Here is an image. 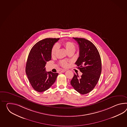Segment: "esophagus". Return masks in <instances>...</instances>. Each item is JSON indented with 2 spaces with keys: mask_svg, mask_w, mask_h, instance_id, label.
Returning a JSON list of instances; mask_svg holds the SVG:
<instances>
[{
  "mask_svg": "<svg viewBox=\"0 0 127 127\" xmlns=\"http://www.w3.org/2000/svg\"><path fill=\"white\" fill-rule=\"evenodd\" d=\"M66 71V70H62L61 71L62 72H64L65 71Z\"/></svg>",
  "mask_w": 127,
  "mask_h": 127,
  "instance_id": "esophagus-1",
  "label": "esophagus"
}]
</instances>
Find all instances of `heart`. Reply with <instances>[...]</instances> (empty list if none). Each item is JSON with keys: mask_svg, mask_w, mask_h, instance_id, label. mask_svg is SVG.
Listing matches in <instances>:
<instances>
[{"mask_svg": "<svg viewBox=\"0 0 127 127\" xmlns=\"http://www.w3.org/2000/svg\"><path fill=\"white\" fill-rule=\"evenodd\" d=\"M63 45L64 46L67 51L69 52L71 51H74L75 50V45L74 43L71 41H64L62 43ZM58 49V46L57 44L54 45L52 48L51 51V56L53 57L56 56V54ZM60 65L63 67H67L68 66V64L66 61H61L60 62Z\"/></svg>", "mask_w": 127, "mask_h": 127, "instance_id": "1", "label": "heart"}]
</instances>
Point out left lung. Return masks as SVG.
<instances>
[{
    "label": "left lung",
    "mask_w": 127,
    "mask_h": 127,
    "mask_svg": "<svg viewBox=\"0 0 127 127\" xmlns=\"http://www.w3.org/2000/svg\"><path fill=\"white\" fill-rule=\"evenodd\" d=\"M73 38L79 48V56L75 64L83 74L79 77L74 74L71 84L78 93L84 95L91 91L99 81L102 69L101 58L91 42L84 38Z\"/></svg>",
    "instance_id": "left-lung-1"
}]
</instances>
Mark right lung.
Returning a JSON list of instances; mask_svg holds the SVG:
<instances>
[{
	"instance_id": "obj_1",
	"label": "right lung",
	"mask_w": 127,
	"mask_h": 127,
	"mask_svg": "<svg viewBox=\"0 0 127 127\" xmlns=\"http://www.w3.org/2000/svg\"><path fill=\"white\" fill-rule=\"evenodd\" d=\"M58 38H47L32 47L28 55L26 72L32 87L38 92L48 90L55 82L58 73L46 71L47 62L51 60V51Z\"/></svg>"
}]
</instances>
